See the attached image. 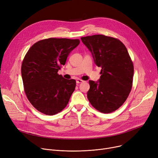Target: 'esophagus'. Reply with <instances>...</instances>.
<instances>
[{
    "label": "esophagus",
    "mask_w": 158,
    "mask_h": 158,
    "mask_svg": "<svg viewBox=\"0 0 158 158\" xmlns=\"http://www.w3.org/2000/svg\"><path fill=\"white\" fill-rule=\"evenodd\" d=\"M83 82V81L80 79H77L76 80V82H77V83H78V84L81 83V82Z\"/></svg>",
    "instance_id": "1"
}]
</instances>
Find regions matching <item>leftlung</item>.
I'll use <instances>...</instances> for the list:
<instances>
[{
    "label": "left lung",
    "mask_w": 158,
    "mask_h": 158,
    "mask_svg": "<svg viewBox=\"0 0 158 158\" xmlns=\"http://www.w3.org/2000/svg\"><path fill=\"white\" fill-rule=\"evenodd\" d=\"M83 43L101 67L98 81H89V102L101 113L114 111L124 103L132 88L133 63L126 46L119 40L102 35L82 37Z\"/></svg>",
    "instance_id": "8db88e82"
}]
</instances>
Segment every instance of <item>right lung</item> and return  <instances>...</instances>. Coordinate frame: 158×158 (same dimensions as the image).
<instances>
[{"mask_svg": "<svg viewBox=\"0 0 158 158\" xmlns=\"http://www.w3.org/2000/svg\"><path fill=\"white\" fill-rule=\"evenodd\" d=\"M79 43V39H45L35 43L25 56L21 68L24 91L40 112L54 115L68 104L76 81L63 78L57 72Z\"/></svg>", "mask_w": 158, "mask_h": 158, "instance_id": "add662e5", "label": "right lung"}]
</instances>
